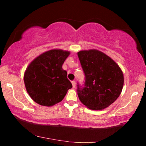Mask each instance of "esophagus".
I'll return each instance as SVG.
<instances>
[{
  "mask_svg": "<svg viewBox=\"0 0 146 146\" xmlns=\"http://www.w3.org/2000/svg\"><path fill=\"white\" fill-rule=\"evenodd\" d=\"M71 84H72V85H73V88H75V86H76V82H75V81H74V80L71 81Z\"/></svg>",
  "mask_w": 146,
  "mask_h": 146,
  "instance_id": "esophagus-1",
  "label": "esophagus"
}]
</instances>
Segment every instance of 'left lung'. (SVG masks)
<instances>
[{
	"label": "left lung",
	"instance_id": "left-lung-1",
	"mask_svg": "<svg viewBox=\"0 0 146 146\" xmlns=\"http://www.w3.org/2000/svg\"><path fill=\"white\" fill-rule=\"evenodd\" d=\"M77 55L85 76L82 86L77 83L79 99L93 110L108 107L122 90V70L110 56L96 49L80 51Z\"/></svg>",
	"mask_w": 146,
	"mask_h": 146
}]
</instances>
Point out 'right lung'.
Instances as JSON below:
<instances>
[{
    "mask_svg": "<svg viewBox=\"0 0 146 146\" xmlns=\"http://www.w3.org/2000/svg\"><path fill=\"white\" fill-rule=\"evenodd\" d=\"M70 52L52 49L41 54L31 62L24 76L27 92L35 102L52 106L61 102L73 87L62 64Z\"/></svg>",
    "mask_w": 146,
    "mask_h": 146,
    "instance_id": "right-lung-1",
    "label": "right lung"
}]
</instances>
